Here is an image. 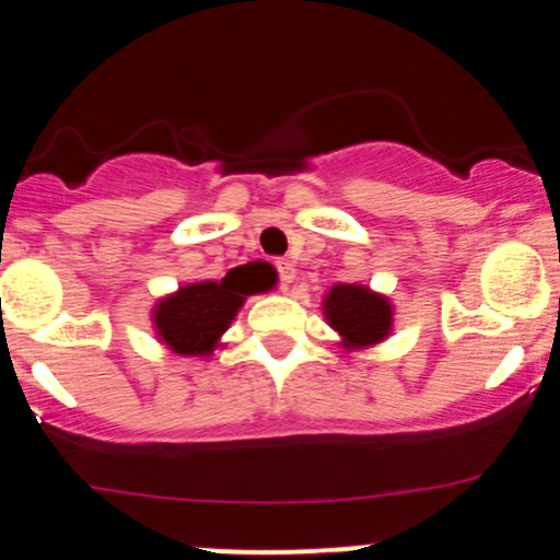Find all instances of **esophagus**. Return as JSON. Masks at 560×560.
I'll return each mask as SVG.
<instances>
[{"label":"esophagus","instance_id":"1","mask_svg":"<svg viewBox=\"0 0 560 560\" xmlns=\"http://www.w3.org/2000/svg\"><path fill=\"white\" fill-rule=\"evenodd\" d=\"M276 271H279V279L284 287H289L294 281V266L289 260H276Z\"/></svg>","mask_w":560,"mask_h":560}]
</instances>
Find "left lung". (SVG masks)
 <instances>
[{
  "mask_svg": "<svg viewBox=\"0 0 560 560\" xmlns=\"http://www.w3.org/2000/svg\"><path fill=\"white\" fill-rule=\"evenodd\" d=\"M326 320L342 337V347L358 350L382 342L392 329V305L369 287L337 284L324 300Z\"/></svg>",
  "mask_w": 560,
  "mask_h": 560,
  "instance_id": "8db88e82",
  "label": "left lung"
}]
</instances>
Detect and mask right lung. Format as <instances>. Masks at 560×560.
Returning a JSON list of instances; mask_svg holds the SVG:
<instances>
[{
  "mask_svg": "<svg viewBox=\"0 0 560 560\" xmlns=\"http://www.w3.org/2000/svg\"><path fill=\"white\" fill-rule=\"evenodd\" d=\"M273 287L268 262H249L229 271L221 281L186 284L155 307V329L178 355H210L249 294Z\"/></svg>",
  "mask_w": 560,
  "mask_h": 560,
  "instance_id": "obj_1",
  "label": "right lung"
}]
</instances>
